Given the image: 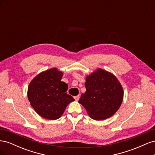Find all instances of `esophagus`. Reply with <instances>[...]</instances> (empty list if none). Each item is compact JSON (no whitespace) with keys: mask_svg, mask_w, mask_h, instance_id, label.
Masks as SVG:
<instances>
[{"mask_svg":"<svg viewBox=\"0 0 155 155\" xmlns=\"http://www.w3.org/2000/svg\"><path fill=\"white\" fill-rule=\"evenodd\" d=\"M74 99L76 100V101H78L79 99V96H74Z\"/></svg>","mask_w":155,"mask_h":155,"instance_id":"obj_1","label":"esophagus"}]
</instances>
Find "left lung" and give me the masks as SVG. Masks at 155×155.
Listing matches in <instances>:
<instances>
[{
  "label": "left lung",
  "mask_w": 155,
  "mask_h": 155,
  "mask_svg": "<svg viewBox=\"0 0 155 155\" xmlns=\"http://www.w3.org/2000/svg\"><path fill=\"white\" fill-rule=\"evenodd\" d=\"M86 91L79 103L95 120H104L118 111L124 100V89L114 75L97 68L86 76Z\"/></svg>",
  "instance_id": "obj_1"
}]
</instances>
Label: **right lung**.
I'll return each instance as SVG.
<instances>
[{"instance_id":"add662e5","label":"right lung","mask_w":155,"mask_h":155,"mask_svg":"<svg viewBox=\"0 0 155 155\" xmlns=\"http://www.w3.org/2000/svg\"><path fill=\"white\" fill-rule=\"evenodd\" d=\"M63 72L57 68L41 72L32 79L27 96L31 106L42 118L55 120L61 117L74 99L67 94L68 85L63 82Z\"/></svg>"}]
</instances>
